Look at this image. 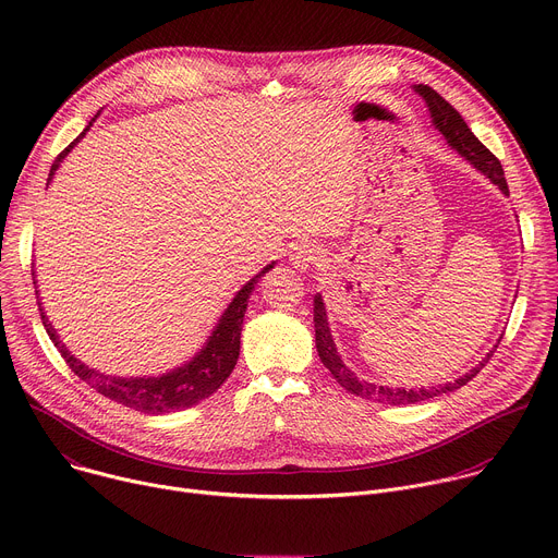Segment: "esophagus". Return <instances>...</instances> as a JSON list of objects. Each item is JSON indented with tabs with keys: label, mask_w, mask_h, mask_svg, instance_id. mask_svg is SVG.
<instances>
[{
	"label": "esophagus",
	"mask_w": 558,
	"mask_h": 558,
	"mask_svg": "<svg viewBox=\"0 0 558 558\" xmlns=\"http://www.w3.org/2000/svg\"><path fill=\"white\" fill-rule=\"evenodd\" d=\"M317 258H320V250L311 243H302L291 252V263L295 269H308L317 263Z\"/></svg>",
	"instance_id": "34e87169"
}]
</instances>
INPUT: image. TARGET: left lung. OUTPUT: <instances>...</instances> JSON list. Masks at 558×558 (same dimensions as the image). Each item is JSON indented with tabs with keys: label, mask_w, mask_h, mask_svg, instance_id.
<instances>
[{
	"label": "left lung",
	"mask_w": 558,
	"mask_h": 558,
	"mask_svg": "<svg viewBox=\"0 0 558 558\" xmlns=\"http://www.w3.org/2000/svg\"><path fill=\"white\" fill-rule=\"evenodd\" d=\"M415 93L426 101L428 110H430V119L433 125L444 134V138L448 141L450 147H454L470 166H474L480 172H484L495 185H499V190L508 196V183L504 177V168L499 163V158L480 141L472 130L468 128V123L461 119V114L439 95L435 93L430 86H415ZM313 325H315V349L317 355H320L323 364L331 371V375L338 379V384L342 388H347L349 392L364 397V400L371 402H379V404H390V407H402V404H415V402H426L433 400V397L441 395V392H450L454 388H461L463 384H468L476 373H480L488 360L493 357V353L497 351V347L476 364L470 373L461 375L459 379L450 381V384H439V386H428V388H388V386H377L371 381L360 379L338 355L336 342L331 338V329H329V320H327V308L323 302V295L317 293L313 298Z\"/></svg>",
	"instance_id": "left-lung-1"
}]
</instances>
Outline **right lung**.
<instances>
[{"instance_id": "1", "label": "right lung", "mask_w": 558, "mask_h": 558, "mask_svg": "<svg viewBox=\"0 0 558 558\" xmlns=\"http://www.w3.org/2000/svg\"><path fill=\"white\" fill-rule=\"evenodd\" d=\"M93 121L54 158V163L48 174V183L52 181L57 168L61 166L68 151L86 136ZM274 265L276 263L267 265L260 274H256L241 291L235 293V298L229 302V306L220 315V320H218L216 329L211 331L209 340L205 342V347L187 364H183L170 373L158 375V377H117V375H104L95 368H88L84 362H78L74 355H70V351L65 349V344L59 340L57 331L48 323V317L44 315V308L39 306L41 323H44L50 340L54 342L57 351L61 353L65 364L72 368V373L76 377H82L97 392L108 397V400L123 404L128 409L147 413V415L185 411V409L196 407L198 402L207 400V397L211 392H216L220 388V384L231 375V371L238 362V355H241V331H243V317L247 311L250 295H252L254 287L258 284V280L269 269H274Z\"/></svg>"}]
</instances>
